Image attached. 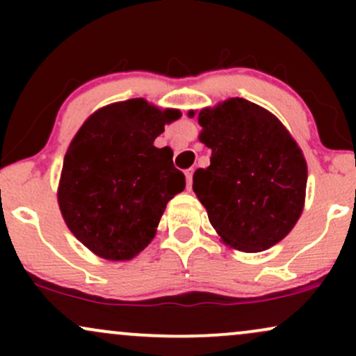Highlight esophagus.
Segmentation results:
<instances>
[{"mask_svg": "<svg viewBox=\"0 0 356 356\" xmlns=\"http://www.w3.org/2000/svg\"><path fill=\"white\" fill-rule=\"evenodd\" d=\"M192 172H194V170H192V169H189V170H186V179H187V189H191V186H192Z\"/></svg>", "mask_w": 356, "mask_h": 356, "instance_id": "34e87169", "label": "esophagus"}]
</instances>
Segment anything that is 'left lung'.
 I'll use <instances>...</instances> for the list:
<instances>
[{
  "label": "left lung",
  "instance_id": "8db88e82",
  "mask_svg": "<svg viewBox=\"0 0 356 356\" xmlns=\"http://www.w3.org/2000/svg\"><path fill=\"white\" fill-rule=\"evenodd\" d=\"M199 124L211 165L195 170L192 189L212 227L239 251L275 246L303 211L308 170L300 147L275 115L244 99L201 110Z\"/></svg>",
  "mask_w": 356,
  "mask_h": 356
}]
</instances>
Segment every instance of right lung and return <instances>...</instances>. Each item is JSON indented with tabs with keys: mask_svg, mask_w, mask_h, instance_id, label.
<instances>
[{
	"mask_svg": "<svg viewBox=\"0 0 356 356\" xmlns=\"http://www.w3.org/2000/svg\"><path fill=\"white\" fill-rule=\"evenodd\" d=\"M181 117L142 99L97 110L68 147L58 204L75 238L97 256L132 259L155 236L167 202L186 177L155 137Z\"/></svg>",
	"mask_w": 356,
	"mask_h": 356,
	"instance_id": "obj_1",
	"label": "right lung"
}]
</instances>
